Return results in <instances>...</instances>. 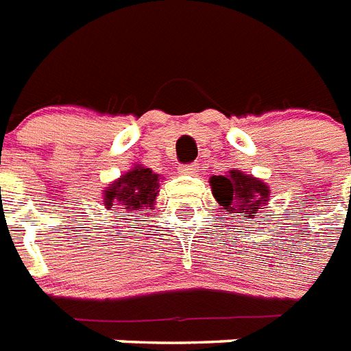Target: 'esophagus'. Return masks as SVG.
<instances>
[{
	"mask_svg": "<svg viewBox=\"0 0 351 351\" xmlns=\"http://www.w3.org/2000/svg\"><path fill=\"white\" fill-rule=\"evenodd\" d=\"M178 170L181 173H184V176H192V173H195L199 170V165L197 162H190V165H179Z\"/></svg>",
	"mask_w": 351,
	"mask_h": 351,
	"instance_id": "34e87169",
	"label": "esophagus"
}]
</instances>
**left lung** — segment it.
Listing matches in <instances>:
<instances>
[{
    "label": "left lung",
    "instance_id": "1",
    "mask_svg": "<svg viewBox=\"0 0 351 351\" xmlns=\"http://www.w3.org/2000/svg\"><path fill=\"white\" fill-rule=\"evenodd\" d=\"M210 186L221 210L226 214H239L241 219H252L255 214H261V206L270 201L268 186L239 170H232L228 176H214Z\"/></svg>",
    "mask_w": 351,
    "mask_h": 351
}]
</instances>
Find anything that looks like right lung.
<instances>
[{"mask_svg": "<svg viewBox=\"0 0 351 351\" xmlns=\"http://www.w3.org/2000/svg\"><path fill=\"white\" fill-rule=\"evenodd\" d=\"M158 193V173H154L150 168L136 167L105 190V203L103 204L106 208L127 210L128 214H134V210L150 212L154 210Z\"/></svg>", "mask_w": 351, "mask_h": 351, "instance_id": "1", "label": "right lung"}]
</instances>
